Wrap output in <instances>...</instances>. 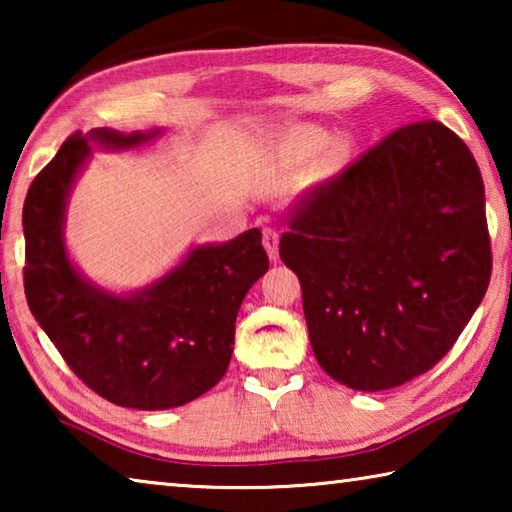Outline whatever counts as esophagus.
I'll return each mask as SVG.
<instances>
[{"mask_svg":"<svg viewBox=\"0 0 512 512\" xmlns=\"http://www.w3.org/2000/svg\"><path fill=\"white\" fill-rule=\"evenodd\" d=\"M262 235H264V248L268 250V257L273 259H277V244H280V235H277V230L273 228V225H266V228L262 230Z\"/></svg>","mask_w":512,"mask_h":512,"instance_id":"1","label":"esophagus"}]
</instances>
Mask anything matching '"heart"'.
Returning <instances> with one entry per match:
<instances>
[{"instance_id": "1", "label": "heart", "mask_w": 512, "mask_h": 512, "mask_svg": "<svg viewBox=\"0 0 512 512\" xmlns=\"http://www.w3.org/2000/svg\"><path fill=\"white\" fill-rule=\"evenodd\" d=\"M293 140H296V146L300 151L316 153L323 149L329 137L325 131H320V128H316V126H302V128H298L296 135H293Z\"/></svg>"}]
</instances>
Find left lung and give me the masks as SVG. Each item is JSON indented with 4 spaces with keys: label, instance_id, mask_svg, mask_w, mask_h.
Listing matches in <instances>:
<instances>
[{
    "label": "left lung",
    "instance_id": "left-lung-1",
    "mask_svg": "<svg viewBox=\"0 0 512 512\" xmlns=\"http://www.w3.org/2000/svg\"><path fill=\"white\" fill-rule=\"evenodd\" d=\"M280 257L320 368L354 391L402 386L454 348L488 291L479 164L440 121L397 128L289 207Z\"/></svg>",
    "mask_w": 512,
    "mask_h": 512
}]
</instances>
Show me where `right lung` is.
<instances>
[{"label":"right lung","mask_w":512,"mask_h":512,"mask_svg":"<svg viewBox=\"0 0 512 512\" xmlns=\"http://www.w3.org/2000/svg\"><path fill=\"white\" fill-rule=\"evenodd\" d=\"M155 133L76 131L33 180L24 201V293L60 357L94 393L117 406L162 411L210 391L228 370L235 320L248 289L268 271L257 228L201 246L137 296L92 287L69 264L65 201L94 140L128 149Z\"/></svg>","instance_id":"obj_1"}]
</instances>
